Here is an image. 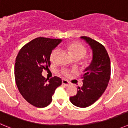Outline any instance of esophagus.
Wrapping results in <instances>:
<instances>
[{
  "mask_svg": "<svg viewBox=\"0 0 128 128\" xmlns=\"http://www.w3.org/2000/svg\"><path fill=\"white\" fill-rule=\"evenodd\" d=\"M62 84L63 86H66V87H68V86H69L70 85V83L66 80H62Z\"/></svg>",
  "mask_w": 128,
  "mask_h": 128,
  "instance_id": "esophagus-1",
  "label": "esophagus"
}]
</instances>
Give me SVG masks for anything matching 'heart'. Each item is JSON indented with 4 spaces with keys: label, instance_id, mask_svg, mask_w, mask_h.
Listing matches in <instances>:
<instances>
[{
    "label": "heart",
    "instance_id": "1",
    "mask_svg": "<svg viewBox=\"0 0 128 128\" xmlns=\"http://www.w3.org/2000/svg\"><path fill=\"white\" fill-rule=\"evenodd\" d=\"M67 48L68 50L71 52L72 54V57H74L75 59H81L84 56H86V53H87V49L86 46L83 45L82 44L78 42H71L67 44ZM58 55V49H54L52 52L50 54V58L52 62H56L57 60ZM72 72L71 71L68 70H64L62 71V73L63 75L65 76L68 77L71 75V72Z\"/></svg>",
    "mask_w": 128,
    "mask_h": 128
}]
</instances>
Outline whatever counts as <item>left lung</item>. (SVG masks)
Returning a JSON list of instances; mask_svg holds the SVG:
<instances>
[{
  "label": "left lung",
  "mask_w": 128,
  "mask_h": 128,
  "mask_svg": "<svg viewBox=\"0 0 128 128\" xmlns=\"http://www.w3.org/2000/svg\"><path fill=\"white\" fill-rule=\"evenodd\" d=\"M92 50V60L82 76V87H78L77 94L70 97L72 104L80 108L89 106L101 97L110 78V60L105 48L89 37L82 36Z\"/></svg>",
  "instance_id": "8db88e82"
}]
</instances>
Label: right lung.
I'll use <instances>...</instances> for the list:
<instances>
[{
	"label": "right lung",
	"mask_w": 128,
	"mask_h": 128,
	"mask_svg": "<svg viewBox=\"0 0 128 128\" xmlns=\"http://www.w3.org/2000/svg\"><path fill=\"white\" fill-rule=\"evenodd\" d=\"M62 40L40 37L20 49L16 58L14 77L18 90L27 102L38 108L50 104L56 88L62 84L61 78L46 79L43 70L50 66L52 52Z\"/></svg>",
	"instance_id": "1"
}]
</instances>
